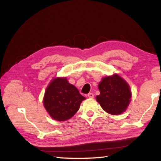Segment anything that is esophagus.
<instances>
[{
    "label": "esophagus",
    "instance_id": "esophagus-1",
    "mask_svg": "<svg viewBox=\"0 0 161 161\" xmlns=\"http://www.w3.org/2000/svg\"><path fill=\"white\" fill-rule=\"evenodd\" d=\"M87 96H88V97H89V98H93L94 97V95H93V93H89L87 95Z\"/></svg>",
    "mask_w": 161,
    "mask_h": 161
}]
</instances>
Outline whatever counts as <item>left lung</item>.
Returning a JSON list of instances; mask_svg holds the SVG:
<instances>
[{"instance_id": "1", "label": "left lung", "mask_w": 161, "mask_h": 161, "mask_svg": "<svg viewBox=\"0 0 161 161\" xmlns=\"http://www.w3.org/2000/svg\"><path fill=\"white\" fill-rule=\"evenodd\" d=\"M98 88L100 94L97 95L96 100L108 114L114 115L121 114L128 107L131 92L129 84L118 75L102 78Z\"/></svg>"}]
</instances>
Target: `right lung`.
Here are the masks:
<instances>
[{"label": "right lung", "mask_w": 161, "mask_h": 161, "mask_svg": "<svg viewBox=\"0 0 161 161\" xmlns=\"http://www.w3.org/2000/svg\"><path fill=\"white\" fill-rule=\"evenodd\" d=\"M85 99L76 87L68 83L66 77H57L47 86L43 103L51 118L65 121L76 114Z\"/></svg>", "instance_id": "obj_1"}]
</instances>
